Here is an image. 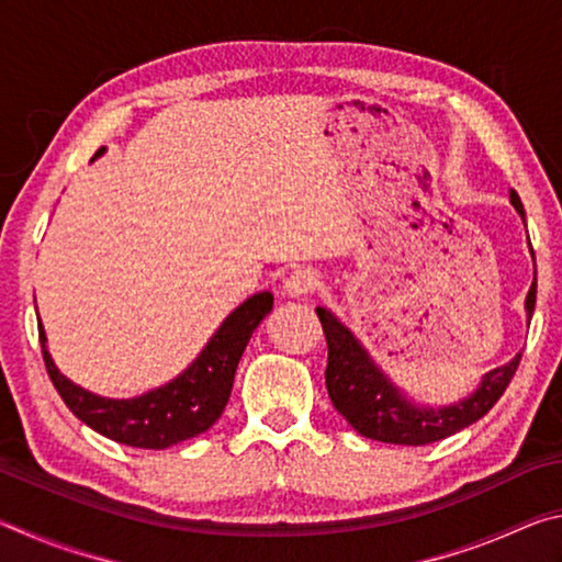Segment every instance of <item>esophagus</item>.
Listing matches in <instances>:
<instances>
[{"mask_svg": "<svg viewBox=\"0 0 562 562\" xmlns=\"http://www.w3.org/2000/svg\"><path fill=\"white\" fill-rule=\"evenodd\" d=\"M319 274L315 270L304 268V270H294L288 282H284V292L290 294V297H310V294H315L319 290Z\"/></svg>", "mask_w": 562, "mask_h": 562, "instance_id": "esophagus-1", "label": "esophagus"}]
</instances>
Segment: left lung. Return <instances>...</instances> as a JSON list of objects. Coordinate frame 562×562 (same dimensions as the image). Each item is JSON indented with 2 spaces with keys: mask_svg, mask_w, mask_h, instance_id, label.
<instances>
[{
  "mask_svg": "<svg viewBox=\"0 0 562 562\" xmlns=\"http://www.w3.org/2000/svg\"><path fill=\"white\" fill-rule=\"evenodd\" d=\"M510 203L520 217H526L516 190H510ZM532 310H536V278L526 297L528 322ZM317 317L329 349L325 379L331 404L351 424V429L374 441L424 446L465 429L491 412L520 364V355H516L508 364L491 369L488 374H483L479 389L459 404L441 408L418 406L406 398L402 389L389 382V376L374 364L359 339L329 310L317 307Z\"/></svg>",
  "mask_w": 562,
  "mask_h": 562,
  "instance_id": "left-lung-1",
  "label": "left lung"
}]
</instances>
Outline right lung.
<instances>
[{
	"mask_svg": "<svg viewBox=\"0 0 562 562\" xmlns=\"http://www.w3.org/2000/svg\"><path fill=\"white\" fill-rule=\"evenodd\" d=\"M106 148H99L101 156ZM93 156V158H97ZM272 310V294L258 292L235 307L217 327L183 374L173 382L140 394L136 398H103L69 382L46 349V335L40 322V341L46 372L52 384L83 424L111 441L136 446V449H168L203 434L221 418L231 398L235 369L252 331Z\"/></svg>",
	"mask_w": 562,
	"mask_h": 562,
	"instance_id": "1",
	"label": "right lung"
}]
</instances>
